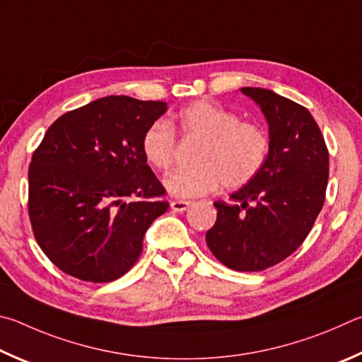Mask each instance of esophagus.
Returning a JSON list of instances; mask_svg holds the SVG:
<instances>
[{"instance_id": "34e87169", "label": "esophagus", "mask_w": 362, "mask_h": 362, "mask_svg": "<svg viewBox=\"0 0 362 362\" xmlns=\"http://www.w3.org/2000/svg\"><path fill=\"white\" fill-rule=\"evenodd\" d=\"M192 205V202H189V200H171L170 202V206H171V210L173 211H177V213H182V211H186L189 206Z\"/></svg>"}]
</instances>
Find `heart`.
<instances>
[{
  "label": "heart",
  "instance_id": "obj_1",
  "mask_svg": "<svg viewBox=\"0 0 362 362\" xmlns=\"http://www.w3.org/2000/svg\"><path fill=\"white\" fill-rule=\"evenodd\" d=\"M175 129L186 139H199L191 168L176 170L163 185L173 197H200L223 182L240 189L261 173L269 157L270 141L262 125L240 120L235 112L206 100L187 105L176 114ZM141 152L151 167L168 171L176 156L175 130L154 122L141 138Z\"/></svg>",
  "mask_w": 362,
  "mask_h": 362
}]
</instances>
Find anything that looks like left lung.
<instances>
[{
	"label": "left lung",
	"mask_w": 362,
	"mask_h": 362,
	"mask_svg": "<svg viewBox=\"0 0 362 362\" xmlns=\"http://www.w3.org/2000/svg\"><path fill=\"white\" fill-rule=\"evenodd\" d=\"M269 122L270 149L250 185L214 202L216 223L206 245L226 267L261 272L299 248L325 204L329 152L307 107L267 88L243 87Z\"/></svg>",
	"instance_id": "8db88e82"
}]
</instances>
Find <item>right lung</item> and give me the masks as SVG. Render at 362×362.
<instances>
[{
  "instance_id": "right-lung-1",
  "label": "right lung",
  "mask_w": 362,
  "mask_h": 362,
  "mask_svg": "<svg viewBox=\"0 0 362 362\" xmlns=\"http://www.w3.org/2000/svg\"><path fill=\"white\" fill-rule=\"evenodd\" d=\"M165 101L124 95L68 111L49 127L28 168V214L40 248L62 272L107 283L127 274L167 191L141 152Z\"/></svg>"
}]
</instances>
